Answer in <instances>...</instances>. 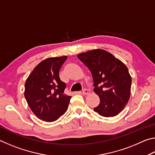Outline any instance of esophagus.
Listing matches in <instances>:
<instances>
[{"mask_svg":"<svg viewBox=\"0 0 155 155\" xmlns=\"http://www.w3.org/2000/svg\"><path fill=\"white\" fill-rule=\"evenodd\" d=\"M90 93V91L89 90H87V89H84V90H83V92H82L83 95H88Z\"/></svg>","mask_w":155,"mask_h":155,"instance_id":"1","label":"esophagus"}]
</instances>
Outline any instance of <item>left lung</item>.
Listing matches in <instances>:
<instances>
[{"mask_svg":"<svg viewBox=\"0 0 155 155\" xmlns=\"http://www.w3.org/2000/svg\"><path fill=\"white\" fill-rule=\"evenodd\" d=\"M92 74L94 92L99 105L94 111L103 117L118 115L129 101L131 77L124 63L103 49H94L77 54Z\"/></svg>","mask_w":155,"mask_h":155,"instance_id":"1","label":"left lung"}]
</instances>
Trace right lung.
<instances>
[{"mask_svg":"<svg viewBox=\"0 0 155 155\" xmlns=\"http://www.w3.org/2000/svg\"><path fill=\"white\" fill-rule=\"evenodd\" d=\"M67 56L49 57L34 68L26 80L25 97L37 117L52 122L64 115L71 96L64 94L65 84L59 72Z\"/></svg>","mask_w":155,"mask_h":155,"instance_id":"1","label":"right lung"}]
</instances>
